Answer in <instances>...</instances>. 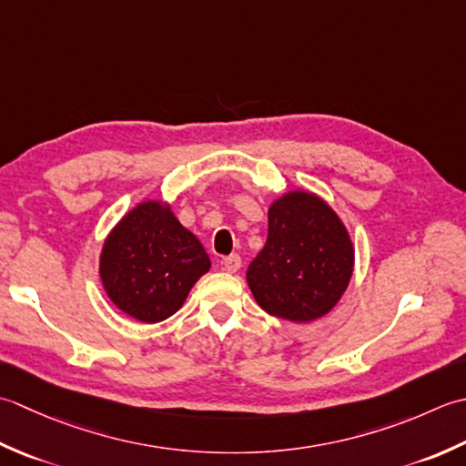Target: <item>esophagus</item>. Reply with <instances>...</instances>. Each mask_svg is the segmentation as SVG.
I'll use <instances>...</instances> for the list:
<instances>
[{"mask_svg":"<svg viewBox=\"0 0 466 466\" xmlns=\"http://www.w3.org/2000/svg\"><path fill=\"white\" fill-rule=\"evenodd\" d=\"M221 268H223V271H227V273L239 271V268H241V258H239V255H229V258H223V259H221Z\"/></svg>","mask_w":466,"mask_h":466,"instance_id":"34e87169","label":"esophagus"}]
</instances>
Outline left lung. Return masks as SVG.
Instances as JSON below:
<instances>
[{
	"label": "left lung",
	"instance_id": "1",
	"mask_svg": "<svg viewBox=\"0 0 466 466\" xmlns=\"http://www.w3.org/2000/svg\"><path fill=\"white\" fill-rule=\"evenodd\" d=\"M268 241L247 269L255 301L269 316L306 324L336 306L354 271V245L318 195L289 191L268 213Z\"/></svg>",
	"mask_w": 466,
	"mask_h": 466
}]
</instances>
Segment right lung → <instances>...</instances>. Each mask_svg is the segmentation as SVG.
<instances>
[{
	"instance_id": "add662e5",
	"label": "right lung",
	"mask_w": 466,
	"mask_h": 466,
	"mask_svg": "<svg viewBox=\"0 0 466 466\" xmlns=\"http://www.w3.org/2000/svg\"><path fill=\"white\" fill-rule=\"evenodd\" d=\"M208 269L211 259L201 241L160 201L140 203L122 217L100 253L106 296L127 316L145 324L178 311Z\"/></svg>"
}]
</instances>
